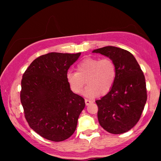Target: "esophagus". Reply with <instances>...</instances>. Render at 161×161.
<instances>
[{
	"mask_svg": "<svg viewBox=\"0 0 161 161\" xmlns=\"http://www.w3.org/2000/svg\"><path fill=\"white\" fill-rule=\"evenodd\" d=\"M85 103H86V105H89L90 103H92V101L90 100H88V99H85Z\"/></svg>",
	"mask_w": 161,
	"mask_h": 161,
	"instance_id": "1",
	"label": "esophagus"
}]
</instances>
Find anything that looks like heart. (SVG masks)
<instances>
[{"label":"heart","instance_id":"obj_1","mask_svg":"<svg viewBox=\"0 0 161 161\" xmlns=\"http://www.w3.org/2000/svg\"><path fill=\"white\" fill-rule=\"evenodd\" d=\"M116 77V67L109 58H86L76 67V72L69 71L67 80L74 93L80 94L85 85L87 96L105 95L111 89Z\"/></svg>","mask_w":161,"mask_h":161}]
</instances>
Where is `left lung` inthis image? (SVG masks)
I'll return each instance as SVG.
<instances>
[{"instance_id": "1", "label": "left lung", "mask_w": 161, "mask_h": 161, "mask_svg": "<svg viewBox=\"0 0 161 161\" xmlns=\"http://www.w3.org/2000/svg\"><path fill=\"white\" fill-rule=\"evenodd\" d=\"M92 53L108 57L116 67V80L111 89L96 100L99 123L110 133H126L137 124L146 104L144 75L133 55L126 50L106 46Z\"/></svg>"}]
</instances>
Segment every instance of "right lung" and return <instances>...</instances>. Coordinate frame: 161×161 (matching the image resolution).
I'll return each instance as SVG.
<instances>
[{"instance_id": "right-lung-1", "label": "right lung", "mask_w": 161, "mask_h": 161, "mask_svg": "<svg viewBox=\"0 0 161 161\" xmlns=\"http://www.w3.org/2000/svg\"><path fill=\"white\" fill-rule=\"evenodd\" d=\"M80 56L49 53L33 61L21 81L20 101L31 128L52 142L74 133L85 107L82 97L72 92L67 80L70 66Z\"/></svg>"}]
</instances>
